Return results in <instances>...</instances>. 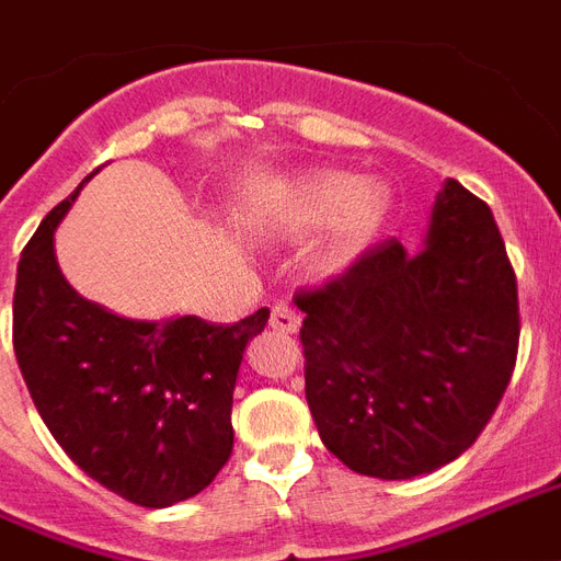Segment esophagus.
<instances>
[{"label": "esophagus", "instance_id": "34e87169", "mask_svg": "<svg viewBox=\"0 0 561 561\" xmlns=\"http://www.w3.org/2000/svg\"><path fill=\"white\" fill-rule=\"evenodd\" d=\"M272 328L280 331V334H296L298 328H301V313L289 305L272 307Z\"/></svg>", "mask_w": 561, "mask_h": 561}]
</instances>
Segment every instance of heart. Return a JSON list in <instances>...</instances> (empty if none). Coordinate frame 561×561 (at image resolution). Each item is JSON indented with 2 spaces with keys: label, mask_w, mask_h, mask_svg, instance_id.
I'll return each mask as SVG.
<instances>
[{
  "label": "heart",
  "mask_w": 561,
  "mask_h": 561,
  "mask_svg": "<svg viewBox=\"0 0 561 561\" xmlns=\"http://www.w3.org/2000/svg\"><path fill=\"white\" fill-rule=\"evenodd\" d=\"M390 213V195L381 185H364L355 174L325 171L298 180L284 201V216L296 230L331 225L316 265L336 272L352 263L378 236Z\"/></svg>",
  "instance_id": "heart-1"
}]
</instances>
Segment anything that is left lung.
<instances>
[{
    "label": "left lung",
    "instance_id": "8db88e82",
    "mask_svg": "<svg viewBox=\"0 0 561 561\" xmlns=\"http://www.w3.org/2000/svg\"><path fill=\"white\" fill-rule=\"evenodd\" d=\"M305 393L348 470L414 479L482 435L512 381L517 277L485 201L446 180L425 245L366 248L343 275L298 289Z\"/></svg>",
    "mask_w": 561,
    "mask_h": 561
}]
</instances>
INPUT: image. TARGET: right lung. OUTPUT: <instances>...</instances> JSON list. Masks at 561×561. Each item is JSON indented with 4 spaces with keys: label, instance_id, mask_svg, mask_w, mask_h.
<instances>
[{
    "label": "right lung",
    "instance_id": "add662e5",
    "mask_svg": "<svg viewBox=\"0 0 561 561\" xmlns=\"http://www.w3.org/2000/svg\"><path fill=\"white\" fill-rule=\"evenodd\" d=\"M23 248L14 289V352L37 414L100 485L145 508L201 494L233 453V387L242 352L268 322L201 316L136 322L67 284L53 233L70 204Z\"/></svg>",
    "mask_w": 561,
    "mask_h": 561
}]
</instances>
